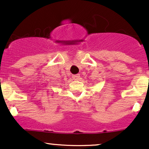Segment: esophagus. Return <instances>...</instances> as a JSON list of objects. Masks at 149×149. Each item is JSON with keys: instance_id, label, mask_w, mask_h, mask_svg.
Instances as JSON below:
<instances>
[{"instance_id": "34e87169", "label": "esophagus", "mask_w": 149, "mask_h": 149, "mask_svg": "<svg viewBox=\"0 0 149 149\" xmlns=\"http://www.w3.org/2000/svg\"><path fill=\"white\" fill-rule=\"evenodd\" d=\"M72 78H73V80H78V79H79V78H80V75H79V74L73 75V76H72Z\"/></svg>"}]
</instances>
